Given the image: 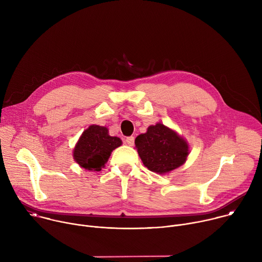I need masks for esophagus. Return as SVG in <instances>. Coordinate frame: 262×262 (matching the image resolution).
I'll return each mask as SVG.
<instances>
[{
  "label": "esophagus",
  "mask_w": 262,
  "mask_h": 262,
  "mask_svg": "<svg viewBox=\"0 0 262 262\" xmlns=\"http://www.w3.org/2000/svg\"><path fill=\"white\" fill-rule=\"evenodd\" d=\"M125 142H126L127 145L133 146L134 143H135V138H134V137H127V138L125 139Z\"/></svg>",
  "instance_id": "obj_1"
}]
</instances>
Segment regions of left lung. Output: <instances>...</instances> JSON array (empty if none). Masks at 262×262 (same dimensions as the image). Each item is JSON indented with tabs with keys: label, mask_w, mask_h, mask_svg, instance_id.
<instances>
[{
	"label": "left lung",
	"mask_w": 262,
	"mask_h": 262,
	"mask_svg": "<svg viewBox=\"0 0 262 262\" xmlns=\"http://www.w3.org/2000/svg\"><path fill=\"white\" fill-rule=\"evenodd\" d=\"M135 144L144 166L158 174L179 168L190 155L188 141L161 122L148 126L145 134L136 138Z\"/></svg>",
	"instance_id": "1"
}]
</instances>
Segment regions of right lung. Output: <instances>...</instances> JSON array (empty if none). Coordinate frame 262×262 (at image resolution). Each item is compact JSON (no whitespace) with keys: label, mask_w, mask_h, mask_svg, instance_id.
I'll return each instance as SVG.
<instances>
[{"label":"right lung","mask_w":262,"mask_h":262,"mask_svg":"<svg viewBox=\"0 0 262 262\" xmlns=\"http://www.w3.org/2000/svg\"><path fill=\"white\" fill-rule=\"evenodd\" d=\"M121 145V139L110 136L105 126L92 124L83 132L74 146L73 160L81 168L97 172L104 168L112 151Z\"/></svg>","instance_id":"add662e5"}]
</instances>
